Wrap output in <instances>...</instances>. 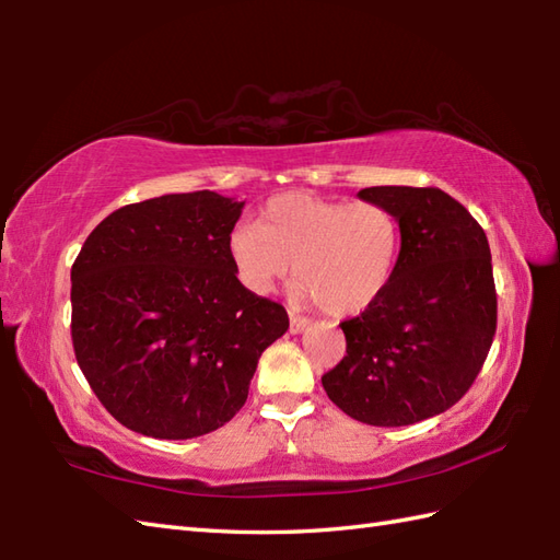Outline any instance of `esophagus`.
Returning a JSON list of instances; mask_svg holds the SVG:
<instances>
[{
    "label": "esophagus",
    "mask_w": 560,
    "mask_h": 560,
    "mask_svg": "<svg viewBox=\"0 0 560 560\" xmlns=\"http://www.w3.org/2000/svg\"><path fill=\"white\" fill-rule=\"evenodd\" d=\"M289 331L291 335H301V331H305L307 329V325H311V319H305V317H301V315H295V313H289Z\"/></svg>",
    "instance_id": "obj_1"
}]
</instances>
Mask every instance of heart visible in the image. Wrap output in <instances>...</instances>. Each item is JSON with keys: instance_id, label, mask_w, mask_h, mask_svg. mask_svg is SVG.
I'll return each mask as SVG.
<instances>
[{"instance_id": "1", "label": "heart", "mask_w": 560, "mask_h": 560, "mask_svg": "<svg viewBox=\"0 0 560 560\" xmlns=\"http://www.w3.org/2000/svg\"><path fill=\"white\" fill-rule=\"evenodd\" d=\"M399 223L375 201H337L307 192L269 199L259 225L237 223L229 255L249 291L267 293L293 261L295 295L327 315L351 317L385 293L399 255Z\"/></svg>"}]
</instances>
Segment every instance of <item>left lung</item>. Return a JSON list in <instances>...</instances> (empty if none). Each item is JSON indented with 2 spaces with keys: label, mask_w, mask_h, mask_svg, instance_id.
Here are the masks:
<instances>
[{
  "label": "left lung",
  "mask_w": 560,
  "mask_h": 560,
  "mask_svg": "<svg viewBox=\"0 0 560 560\" xmlns=\"http://www.w3.org/2000/svg\"><path fill=\"white\" fill-rule=\"evenodd\" d=\"M399 223L385 293L341 323L347 355L327 397L368 425H411L447 411L477 380L495 335L491 249L481 225L438 187H365Z\"/></svg>",
  "instance_id": "1"
}]
</instances>
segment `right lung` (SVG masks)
I'll use <instances>...</instances> for the list:
<instances>
[{
    "label": "right lung",
    "mask_w": 560,
    "mask_h": 560,
    "mask_svg": "<svg viewBox=\"0 0 560 560\" xmlns=\"http://www.w3.org/2000/svg\"><path fill=\"white\" fill-rule=\"evenodd\" d=\"M245 201L209 189L127 205L71 267V341L101 404L129 431L187 440L241 411L283 305L235 277L229 235Z\"/></svg>",
    "instance_id": "1"
}]
</instances>
